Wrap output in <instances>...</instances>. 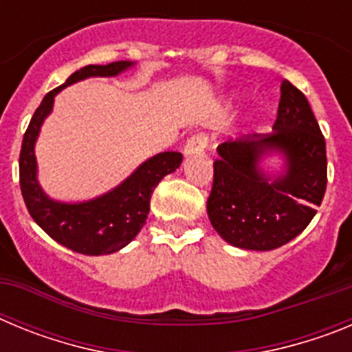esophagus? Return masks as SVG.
<instances>
[{
    "instance_id": "1",
    "label": "esophagus",
    "mask_w": 352,
    "mask_h": 352,
    "mask_svg": "<svg viewBox=\"0 0 352 352\" xmlns=\"http://www.w3.org/2000/svg\"><path fill=\"white\" fill-rule=\"evenodd\" d=\"M208 141H210V139H208L206 133H195V135H192V138L186 141L185 148H183V155H185V157H190V155L203 153L208 146Z\"/></svg>"
}]
</instances>
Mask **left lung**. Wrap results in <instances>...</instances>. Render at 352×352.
<instances>
[{
    "mask_svg": "<svg viewBox=\"0 0 352 352\" xmlns=\"http://www.w3.org/2000/svg\"><path fill=\"white\" fill-rule=\"evenodd\" d=\"M208 217L232 247L273 250L296 238L321 206L326 192V142L303 93L282 80L272 133H248L217 148ZM276 154L285 170L260 164Z\"/></svg>",
    "mask_w": 352,
    "mask_h": 352,
    "instance_id": "left-lung-1",
    "label": "left lung"
}]
</instances>
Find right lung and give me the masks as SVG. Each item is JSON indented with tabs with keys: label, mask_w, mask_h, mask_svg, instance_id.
Here are the masks:
<instances>
[{
	"label": "right lung",
	"mask_w": 352,
	"mask_h": 352,
	"mask_svg": "<svg viewBox=\"0 0 352 352\" xmlns=\"http://www.w3.org/2000/svg\"><path fill=\"white\" fill-rule=\"evenodd\" d=\"M133 65V61H114L109 65H88L74 72L67 82L43 96L24 133L19 157V176L21 192L31 219L54 241L84 256L113 254L126 247L139 234L148 219L151 194L164 176L178 169L183 155L178 151L155 155L142 162L113 190L82 203H63L49 197L40 186L36 178V139L43 120L52 113L54 96L61 89L88 77H116Z\"/></svg>",
	"instance_id": "obj_1"
}]
</instances>
